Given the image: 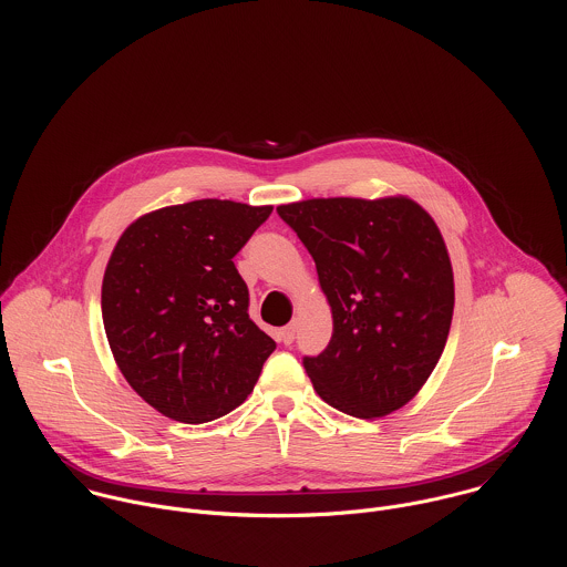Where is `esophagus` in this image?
<instances>
[{
  "label": "esophagus",
  "mask_w": 567,
  "mask_h": 567,
  "mask_svg": "<svg viewBox=\"0 0 567 567\" xmlns=\"http://www.w3.org/2000/svg\"><path fill=\"white\" fill-rule=\"evenodd\" d=\"M295 333H297V324H286L279 329V338L284 344H290L295 340Z\"/></svg>",
  "instance_id": "esophagus-1"
}]
</instances>
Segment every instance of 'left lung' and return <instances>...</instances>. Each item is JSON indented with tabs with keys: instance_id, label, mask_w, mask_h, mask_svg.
<instances>
[{
	"instance_id": "8db88e82",
	"label": "left lung",
	"mask_w": 567,
	"mask_h": 567,
	"mask_svg": "<svg viewBox=\"0 0 567 567\" xmlns=\"http://www.w3.org/2000/svg\"><path fill=\"white\" fill-rule=\"evenodd\" d=\"M310 250L333 331L303 367L319 398L358 419L404 408L432 375L454 315V272L434 218L404 194L277 207Z\"/></svg>"
}]
</instances>
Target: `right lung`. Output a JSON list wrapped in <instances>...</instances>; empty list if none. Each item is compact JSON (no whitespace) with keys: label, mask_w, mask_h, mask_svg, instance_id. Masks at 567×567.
Returning a JSON list of instances; mask_svg holds the SVG:
<instances>
[{"label":"right lung","mask_w":567,"mask_h":567,"mask_svg":"<svg viewBox=\"0 0 567 567\" xmlns=\"http://www.w3.org/2000/svg\"><path fill=\"white\" fill-rule=\"evenodd\" d=\"M272 205L203 198L133 220L102 279V321L131 389L163 416L214 421L252 393L275 340L248 317L234 257Z\"/></svg>","instance_id":"obj_1"}]
</instances>
